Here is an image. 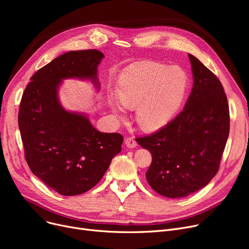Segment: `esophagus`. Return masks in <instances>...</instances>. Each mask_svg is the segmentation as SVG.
<instances>
[{"instance_id":"obj_1","label":"esophagus","mask_w":249,"mask_h":249,"mask_svg":"<svg viewBox=\"0 0 249 249\" xmlns=\"http://www.w3.org/2000/svg\"><path fill=\"white\" fill-rule=\"evenodd\" d=\"M125 145L128 148H134L137 146V142L135 141L134 138L129 137V138H126V140H125Z\"/></svg>"}]
</instances>
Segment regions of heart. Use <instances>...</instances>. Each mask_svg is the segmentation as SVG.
I'll return each mask as SVG.
<instances>
[{"mask_svg": "<svg viewBox=\"0 0 249 249\" xmlns=\"http://www.w3.org/2000/svg\"><path fill=\"white\" fill-rule=\"evenodd\" d=\"M187 73L180 68L146 61L128 67L120 75L117 96H109L116 117L125 116V107L135 110V121L144 131H154L172 119L185 97Z\"/></svg>", "mask_w": 249, "mask_h": 249, "instance_id": "obj_1", "label": "heart"}]
</instances>
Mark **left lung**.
Returning a JSON list of instances; mask_svg holds the SVG:
<instances>
[{
	"mask_svg": "<svg viewBox=\"0 0 249 249\" xmlns=\"http://www.w3.org/2000/svg\"><path fill=\"white\" fill-rule=\"evenodd\" d=\"M188 55L194 83L184 110L160 131L136 139L152 156L149 186L173 199L198 192L215 177L230 126L223 86L197 57Z\"/></svg>",
	"mask_w": 249,
	"mask_h": 249,
	"instance_id": "left-lung-1",
	"label": "left lung"
}]
</instances>
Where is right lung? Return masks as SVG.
I'll return each mask as SVG.
<instances>
[{"instance_id": "1", "label": "right lung", "mask_w": 249, "mask_h": 249, "mask_svg": "<svg viewBox=\"0 0 249 249\" xmlns=\"http://www.w3.org/2000/svg\"><path fill=\"white\" fill-rule=\"evenodd\" d=\"M97 49L69 51L37 71L20 103L18 124L31 172L62 196L94 188L121 151L123 136L100 132L88 114L65 110L58 89L63 80L89 81L100 89Z\"/></svg>"}]
</instances>
